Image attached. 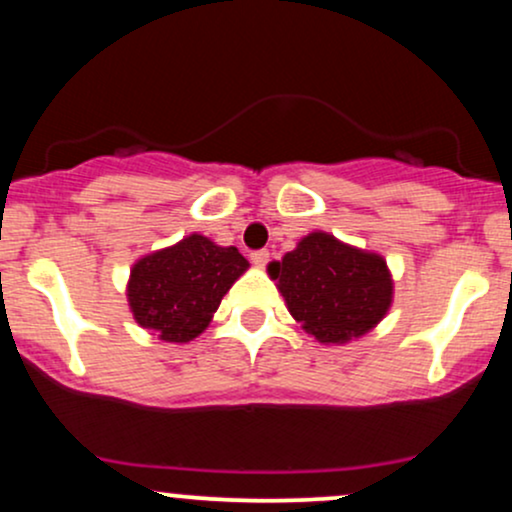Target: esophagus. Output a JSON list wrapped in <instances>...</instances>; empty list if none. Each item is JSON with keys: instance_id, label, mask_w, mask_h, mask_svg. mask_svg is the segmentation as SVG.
I'll use <instances>...</instances> for the list:
<instances>
[{"instance_id": "esophagus-1", "label": "esophagus", "mask_w": 512, "mask_h": 512, "mask_svg": "<svg viewBox=\"0 0 512 512\" xmlns=\"http://www.w3.org/2000/svg\"><path fill=\"white\" fill-rule=\"evenodd\" d=\"M250 260H252V264H255V267H264V264L269 262V250H255L250 255Z\"/></svg>"}]
</instances>
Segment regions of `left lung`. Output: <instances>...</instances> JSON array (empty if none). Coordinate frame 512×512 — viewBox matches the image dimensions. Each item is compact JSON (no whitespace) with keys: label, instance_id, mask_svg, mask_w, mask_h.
I'll use <instances>...</instances> for the list:
<instances>
[{"label":"left lung","instance_id":"left-lung-1","mask_svg":"<svg viewBox=\"0 0 512 512\" xmlns=\"http://www.w3.org/2000/svg\"><path fill=\"white\" fill-rule=\"evenodd\" d=\"M267 272L289 313L322 344L363 337L392 303V276L383 257L322 231L305 236L284 260L269 264Z\"/></svg>","mask_w":512,"mask_h":512}]
</instances>
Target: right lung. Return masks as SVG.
Here are the masks:
<instances>
[{
    "instance_id": "right-lung-1",
    "label": "right lung",
    "mask_w": 512,
    "mask_h": 512,
    "mask_svg": "<svg viewBox=\"0 0 512 512\" xmlns=\"http://www.w3.org/2000/svg\"><path fill=\"white\" fill-rule=\"evenodd\" d=\"M250 264L238 248L192 233L132 267L127 301L134 320L163 342H192L209 327L221 298Z\"/></svg>"
}]
</instances>
